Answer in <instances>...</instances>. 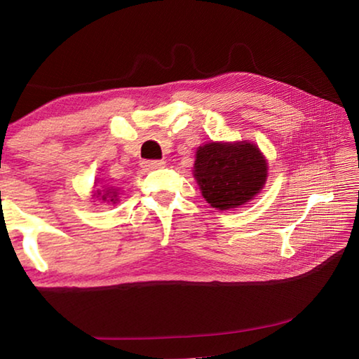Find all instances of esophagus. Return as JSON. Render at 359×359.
Segmentation results:
<instances>
[{
    "label": "esophagus",
    "mask_w": 359,
    "mask_h": 359,
    "mask_svg": "<svg viewBox=\"0 0 359 359\" xmlns=\"http://www.w3.org/2000/svg\"><path fill=\"white\" fill-rule=\"evenodd\" d=\"M141 165H142L145 171H151V169L161 168L163 165H165V161H163V160H144Z\"/></svg>",
    "instance_id": "34e87169"
}]
</instances>
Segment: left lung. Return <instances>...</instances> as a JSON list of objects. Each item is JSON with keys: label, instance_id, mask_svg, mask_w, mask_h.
I'll return each mask as SVG.
<instances>
[{"label": "left lung", "instance_id": "left-lung-1", "mask_svg": "<svg viewBox=\"0 0 359 359\" xmlns=\"http://www.w3.org/2000/svg\"><path fill=\"white\" fill-rule=\"evenodd\" d=\"M194 179L212 208L229 210L261 191L267 161L252 142H209L196 150Z\"/></svg>", "mask_w": 359, "mask_h": 359}]
</instances>
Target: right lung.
Listing matches in <instances>:
<instances>
[{
	"instance_id": "add662e5",
	"label": "right lung",
	"mask_w": 359,
	"mask_h": 359,
	"mask_svg": "<svg viewBox=\"0 0 359 359\" xmlns=\"http://www.w3.org/2000/svg\"><path fill=\"white\" fill-rule=\"evenodd\" d=\"M96 194L102 199V201H111L115 203L117 201V191H115V188H106V190H96Z\"/></svg>"
}]
</instances>
